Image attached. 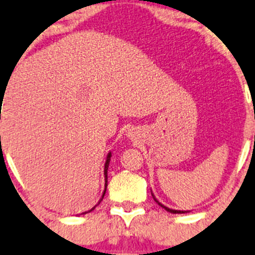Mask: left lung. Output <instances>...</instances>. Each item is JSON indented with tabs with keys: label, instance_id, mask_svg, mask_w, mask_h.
<instances>
[{
	"label": "left lung",
	"instance_id": "left-lung-1",
	"mask_svg": "<svg viewBox=\"0 0 255 255\" xmlns=\"http://www.w3.org/2000/svg\"><path fill=\"white\" fill-rule=\"evenodd\" d=\"M151 196H153V199H154V201H155V202H156V204H158V205H159V206H161V207H163V208H165V210H166V211H168V212H170V213H185V212H186V211H179V210H171V208H169V207H166V206H164V205H163V204H161V202H159V201H158V200H156V199H155V196H154V195H153V194H151Z\"/></svg>",
	"mask_w": 255,
	"mask_h": 255
}]
</instances>
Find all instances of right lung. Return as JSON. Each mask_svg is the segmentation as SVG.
<instances>
[{
	"instance_id": "1",
	"label": "right lung",
	"mask_w": 255,
	"mask_h": 255,
	"mask_svg": "<svg viewBox=\"0 0 255 255\" xmlns=\"http://www.w3.org/2000/svg\"><path fill=\"white\" fill-rule=\"evenodd\" d=\"M1 100H2V99H1ZM111 155H112V154H111V151H110L109 155H107V158H106V163H105V191H104V194H102V197H101V200H100V201H99V204L102 201V199H104L105 194H106V187H107V170H109V165H110V160H111ZM99 204H97V205H99ZM97 205H96V206H97ZM96 206H94V207L91 208V210L87 211V212H91L92 210H95V207H96ZM87 212H84V213H87Z\"/></svg>"
}]
</instances>
